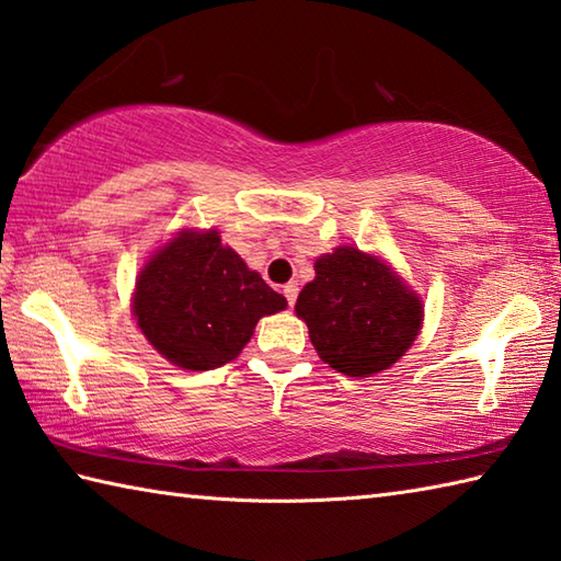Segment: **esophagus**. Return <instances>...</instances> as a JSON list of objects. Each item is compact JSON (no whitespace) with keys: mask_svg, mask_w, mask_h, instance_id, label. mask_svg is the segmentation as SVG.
<instances>
[{"mask_svg":"<svg viewBox=\"0 0 561 561\" xmlns=\"http://www.w3.org/2000/svg\"><path fill=\"white\" fill-rule=\"evenodd\" d=\"M283 295H285V300H288V305L293 308L295 300H298V283H288V285H283Z\"/></svg>","mask_w":561,"mask_h":561,"instance_id":"obj_1","label":"esophagus"}]
</instances>
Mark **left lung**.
<instances>
[{"instance_id": "left-lung-1", "label": "left lung", "mask_w": 561, "mask_h": 561, "mask_svg": "<svg viewBox=\"0 0 561 561\" xmlns=\"http://www.w3.org/2000/svg\"><path fill=\"white\" fill-rule=\"evenodd\" d=\"M314 280L295 312L308 322L322 362L346 376H371L396 364L415 342L422 308L386 263L354 247L317 259Z\"/></svg>"}]
</instances>
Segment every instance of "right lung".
<instances>
[{"mask_svg":"<svg viewBox=\"0 0 561 561\" xmlns=\"http://www.w3.org/2000/svg\"><path fill=\"white\" fill-rule=\"evenodd\" d=\"M285 305L280 293L221 247L217 231H181L141 271L134 314L168 362L209 371L237 358L261 317Z\"/></svg>","mask_w":561,"mask_h":561,"instance_id":"1","label":"right lung"}]
</instances>
